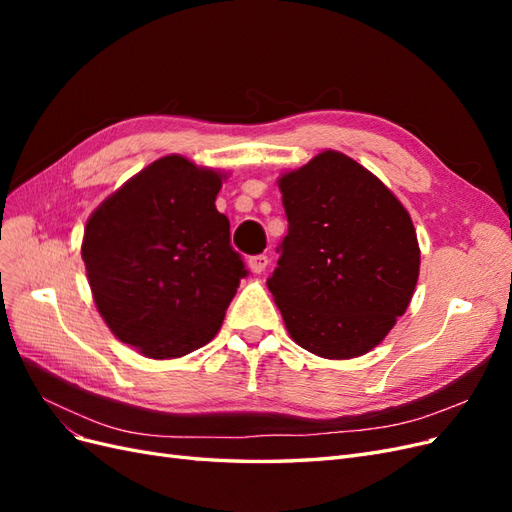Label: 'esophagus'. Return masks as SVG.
<instances>
[{"label":"esophagus","instance_id":"esophagus-1","mask_svg":"<svg viewBox=\"0 0 512 512\" xmlns=\"http://www.w3.org/2000/svg\"><path fill=\"white\" fill-rule=\"evenodd\" d=\"M267 265H269V256L267 254H258V256L250 258L252 273H262V271L267 269Z\"/></svg>","mask_w":512,"mask_h":512}]
</instances>
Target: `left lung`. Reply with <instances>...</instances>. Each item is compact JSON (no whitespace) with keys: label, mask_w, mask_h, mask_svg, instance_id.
I'll return each mask as SVG.
<instances>
[{"label":"left lung","mask_w":512,"mask_h":512,"mask_svg":"<svg viewBox=\"0 0 512 512\" xmlns=\"http://www.w3.org/2000/svg\"><path fill=\"white\" fill-rule=\"evenodd\" d=\"M288 232L267 286L290 337L324 359L378 346L410 305L421 267L408 211L344 153L280 179Z\"/></svg>","instance_id":"obj_1"}]
</instances>
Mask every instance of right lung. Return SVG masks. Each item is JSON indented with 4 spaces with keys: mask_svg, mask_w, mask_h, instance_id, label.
<instances>
[{
    "mask_svg": "<svg viewBox=\"0 0 512 512\" xmlns=\"http://www.w3.org/2000/svg\"><path fill=\"white\" fill-rule=\"evenodd\" d=\"M222 177L181 156L149 164L91 215L83 260L98 312L151 359L211 342L247 275L215 209Z\"/></svg>",
    "mask_w": 512,
    "mask_h": 512,
    "instance_id": "obj_1",
    "label": "right lung"
}]
</instances>
